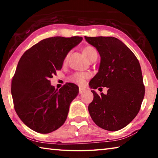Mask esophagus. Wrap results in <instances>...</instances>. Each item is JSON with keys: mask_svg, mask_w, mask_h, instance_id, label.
<instances>
[{"mask_svg": "<svg viewBox=\"0 0 158 158\" xmlns=\"http://www.w3.org/2000/svg\"><path fill=\"white\" fill-rule=\"evenodd\" d=\"M85 89H84V88H79V94H82L83 93L85 92Z\"/></svg>", "mask_w": 158, "mask_h": 158, "instance_id": "esophagus-1", "label": "esophagus"}]
</instances>
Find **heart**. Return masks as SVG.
I'll list each match as a JSON object with an SVG mask.
<instances>
[{"instance_id": "1", "label": "heart", "mask_w": 158, "mask_h": 158, "mask_svg": "<svg viewBox=\"0 0 158 158\" xmlns=\"http://www.w3.org/2000/svg\"><path fill=\"white\" fill-rule=\"evenodd\" d=\"M83 53H84L85 58L87 60L90 61L94 58H98V52L94 47L91 46H86L83 49ZM69 56V54H68L65 58V61L67 60ZM89 77V75L85 73H75L74 74L73 76L70 77V81L74 83H76L78 85H81L85 83V79Z\"/></svg>"}]
</instances>
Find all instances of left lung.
Wrapping results in <instances>:
<instances>
[{"label":"left lung","mask_w":158,"mask_h":158,"mask_svg":"<svg viewBox=\"0 0 158 158\" xmlns=\"http://www.w3.org/2000/svg\"><path fill=\"white\" fill-rule=\"evenodd\" d=\"M85 39L96 48L101 58L98 73L89 86L108 88L106 95L91 90L90 117L102 129L119 130L136 117L143 100L145 88L140 64L132 51L116 37L85 36Z\"/></svg>","instance_id":"obj_1"}]
</instances>
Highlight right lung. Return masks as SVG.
Instances as JSON below:
<instances>
[{"label": "right lung", "instance_id": "obj_1", "mask_svg": "<svg viewBox=\"0 0 158 158\" xmlns=\"http://www.w3.org/2000/svg\"><path fill=\"white\" fill-rule=\"evenodd\" d=\"M81 37H52L42 40L21 57L12 78L11 93L15 109L31 130L47 134L62 126L79 87L68 83L56 89L50 79L62 68L68 52Z\"/></svg>", "mask_w": 158, "mask_h": 158}]
</instances>
